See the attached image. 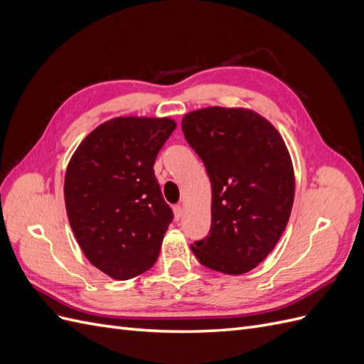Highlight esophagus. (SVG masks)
Returning <instances> with one entry per match:
<instances>
[{
	"instance_id": "34e87169",
	"label": "esophagus",
	"mask_w": 364,
	"mask_h": 364,
	"mask_svg": "<svg viewBox=\"0 0 364 364\" xmlns=\"http://www.w3.org/2000/svg\"><path fill=\"white\" fill-rule=\"evenodd\" d=\"M173 213H174V218L179 222V220L182 218V214H183V208L181 205H174L173 206Z\"/></svg>"
}]
</instances>
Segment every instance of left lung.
<instances>
[{"label":"left lung","instance_id":"left-lung-1","mask_svg":"<svg viewBox=\"0 0 364 364\" xmlns=\"http://www.w3.org/2000/svg\"><path fill=\"white\" fill-rule=\"evenodd\" d=\"M213 186L211 229L191 250L205 267L241 274L277 246L294 197L291 159L278 130L247 109L206 107L182 119Z\"/></svg>","mask_w":364,"mask_h":364}]
</instances>
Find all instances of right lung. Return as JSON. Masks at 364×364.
I'll return each mask as SVG.
<instances>
[{
  "label": "right lung",
  "instance_id": "obj_1",
  "mask_svg": "<svg viewBox=\"0 0 364 364\" xmlns=\"http://www.w3.org/2000/svg\"><path fill=\"white\" fill-rule=\"evenodd\" d=\"M174 129L170 118H114L92 130L68 164L71 229L92 266L114 279L135 278L158 259L173 211L153 165Z\"/></svg>",
  "mask_w": 364,
  "mask_h": 364
}]
</instances>
